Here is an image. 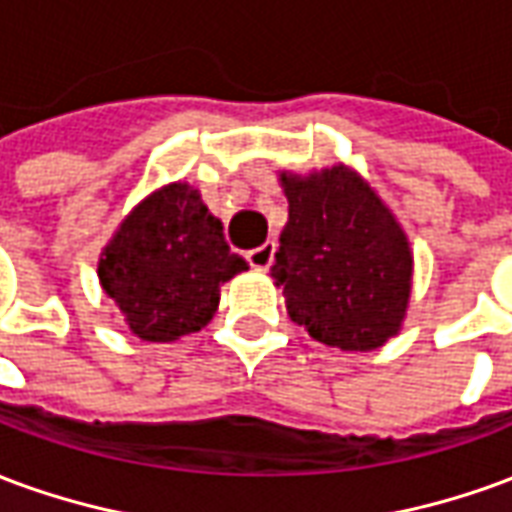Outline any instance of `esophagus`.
<instances>
[{
	"mask_svg": "<svg viewBox=\"0 0 512 512\" xmlns=\"http://www.w3.org/2000/svg\"><path fill=\"white\" fill-rule=\"evenodd\" d=\"M274 252H277V244H274V241H266V244L257 246V249H249V252H246V260H249V266L257 268V271H266V268L274 263Z\"/></svg>",
	"mask_w": 512,
	"mask_h": 512,
	"instance_id": "esophagus-1",
	"label": "esophagus"
}]
</instances>
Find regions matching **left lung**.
Instances as JSON below:
<instances>
[{
  "label": "left lung",
  "instance_id": "1",
  "mask_svg": "<svg viewBox=\"0 0 512 512\" xmlns=\"http://www.w3.org/2000/svg\"><path fill=\"white\" fill-rule=\"evenodd\" d=\"M288 224L271 277L312 340L376 351L397 334L411 296V249L395 216L351 169L282 172Z\"/></svg>",
  "mask_w": 512,
  "mask_h": 512
}]
</instances>
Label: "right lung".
I'll return each mask as SVG.
<instances>
[{"label":"right lung","mask_w":512,"mask_h":512,"mask_svg":"<svg viewBox=\"0 0 512 512\" xmlns=\"http://www.w3.org/2000/svg\"><path fill=\"white\" fill-rule=\"evenodd\" d=\"M186 183L150 194L104 249L98 277L136 337L169 343L211 321L219 288L246 260Z\"/></svg>","instance_id":"obj_1"}]
</instances>
